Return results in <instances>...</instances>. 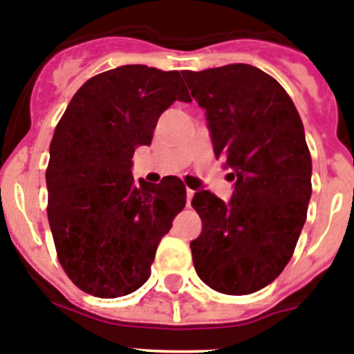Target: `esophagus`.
Returning a JSON list of instances; mask_svg holds the SVG:
<instances>
[{
	"instance_id": "obj_1",
	"label": "esophagus",
	"mask_w": 354,
	"mask_h": 354,
	"mask_svg": "<svg viewBox=\"0 0 354 354\" xmlns=\"http://www.w3.org/2000/svg\"><path fill=\"white\" fill-rule=\"evenodd\" d=\"M193 195H195V192H193V189H189V187H187V189H186V204H187V205L192 204Z\"/></svg>"
}]
</instances>
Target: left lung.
Masks as SVG:
<instances>
[{
    "label": "left lung",
    "instance_id": "8db88e82",
    "mask_svg": "<svg viewBox=\"0 0 354 354\" xmlns=\"http://www.w3.org/2000/svg\"><path fill=\"white\" fill-rule=\"evenodd\" d=\"M183 76L234 180L228 202L211 192L192 200L202 218L189 245L196 274L218 292H257L282 273L306 220L312 158L303 122L282 84L253 65Z\"/></svg>",
    "mask_w": 354,
    "mask_h": 354
}]
</instances>
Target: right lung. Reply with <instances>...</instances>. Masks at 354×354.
I'll return each instance as SVG.
<instances>
[{"instance_id": "1", "label": "right lung", "mask_w": 354, "mask_h": 354, "mask_svg": "<svg viewBox=\"0 0 354 354\" xmlns=\"http://www.w3.org/2000/svg\"><path fill=\"white\" fill-rule=\"evenodd\" d=\"M192 97L177 71L122 65L74 93L49 147L48 218L67 277L97 298L134 292L150 277L159 241L186 205L177 177L133 179L136 147L158 118Z\"/></svg>"}]
</instances>
